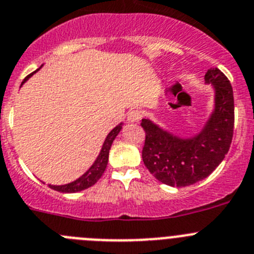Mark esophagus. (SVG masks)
<instances>
[{
	"label": "esophagus",
	"mask_w": 254,
	"mask_h": 254,
	"mask_svg": "<svg viewBox=\"0 0 254 254\" xmlns=\"http://www.w3.org/2000/svg\"><path fill=\"white\" fill-rule=\"evenodd\" d=\"M141 119V111L139 110H131L127 115V122L129 123H136Z\"/></svg>",
	"instance_id": "obj_1"
}]
</instances>
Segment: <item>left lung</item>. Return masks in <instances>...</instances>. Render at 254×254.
Wrapping results in <instances>:
<instances>
[{"mask_svg":"<svg viewBox=\"0 0 254 254\" xmlns=\"http://www.w3.org/2000/svg\"><path fill=\"white\" fill-rule=\"evenodd\" d=\"M205 83L214 90V106L209 118L192 136H180L141 119L145 130L143 162L162 184L185 187L206 178L229 150L234 129V97L229 79L218 68H210Z\"/></svg>","mask_w":254,"mask_h":254,"instance_id":"obj_1","label":"left lung"}]
</instances>
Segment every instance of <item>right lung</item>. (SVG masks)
<instances>
[{"instance_id": "add662e5", "label": "right lung", "mask_w": 254, "mask_h": 254, "mask_svg": "<svg viewBox=\"0 0 254 254\" xmlns=\"http://www.w3.org/2000/svg\"><path fill=\"white\" fill-rule=\"evenodd\" d=\"M43 67V65H42ZM40 67V68H42ZM40 68L33 72L31 74L26 77V78L22 81L21 86L27 81V79L30 78L33 76L34 73L38 72ZM123 123H120L119 125H116L113 130H111L109 134H107L106 139H105L104 144H102V148L100 150L99 155H97V158L95 159V162L92 163V166L88 168L81 177H78L77 180L74 181L69 182V184H65V185H61V186H57V185H49L50 189L56 190V191H59V192H64V193H73V192H79L82 190H86L88 187L93 186L96 182L99 181L101 176L104 175L105 170H106V166H107V162H109V152H110V148L113 145V141L115 140V138L118 136V134L120 132V130L123 129Z\"/></svg>"}]
</instances>
